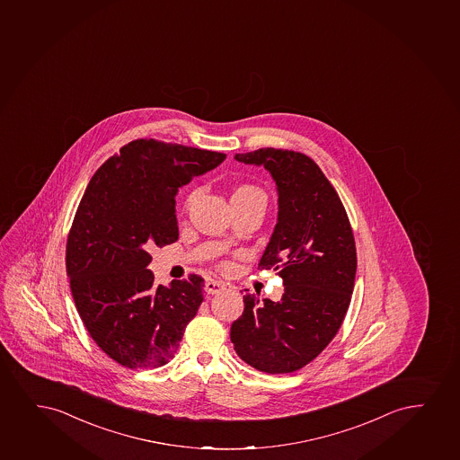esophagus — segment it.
<instances>
[{
    "mask_svg": "<svg viewBox=\"0 0 460 460\" xmlns=\"http://www.w3.org/2000/svg\"><path fill=\"white\" fill-rule=\"evenodd\" d=\"M226 289H227V286L221 283V281H216V279H207V283H205V292L211 294V296L221 294Z\"/></svg>",
    "mask_w": 460,
    "mask_h": 460,
    "instance_id": "esophagus-1",
    "label": "esophagus"
}]
</instances>
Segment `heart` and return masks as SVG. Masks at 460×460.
Masks as SVG:
<instances>
[{"mask_svg": "<svg viewBox=\"0 0 460 460\" xmlns=\"http://www.w3.org/2000/svg\"><path fill=\"white\" fill-rule=\"evenodd\" d=\"M251 196H262L261 190H258L256 186L241 185L233 192V198H251ZM192 200H194V194L186 196L185 202H183V213L190 209Z\"/></svg>", "mask_w": 460, "mask_h": 460, "instance_id": "b5f03b06", "label": "heart"}]
</instances>
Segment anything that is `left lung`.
<instances>
[{
  "mask_svg": "<svg viewBox=\"0 0 460 460\" xmlns=\"http://www.w3.org/2000/svg\"><path fill=\"white\" fill-rule=\"evenodd\" d=\"M234 158L262 164L277 183L279 222L258 269L277 270L285 294L279 302L245 294L233 349L260 372H296L332 342L349 311L358 264L351 224L334 186L302 152L261 147Z\"/></svg>",
  "mask_w": 460,
  "mask_h": 460,
  "instance_id": "left-lung-1",
  "label": "left lung"
}]
</instances>
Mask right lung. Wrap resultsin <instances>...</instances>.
Listing matches in <instances>:
<instances>
[{
	"mask_svg": "<svg viewBox=\"0 0 460 460\" xmlns=\"http://www.w3.org/2000/svg\"><path fill=\"white\" fill-rule=\"evenodd\" d=\"M226 157L140 138L122 146L85 188L66 239V274L90 338L122 367L168 364L204 302L199 275L155 285L149 249L179 238V188Z\"/></svg>",
	"mask_w": 460,
	"mask_h": 460,
	"instance_id": "obj_1",
	"label": "right lung"
}]
</instances>
